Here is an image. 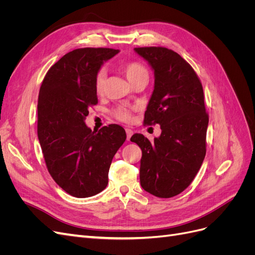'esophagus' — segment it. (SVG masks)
<instances>
[{
    "label": "esophagus",
    "mask_w": 255,
    "mask_h": 255,
    "mask_svg": "<svg viewBox=\"0 0 255 255\" xmlns=\"http://www.w3.org/2000/svg\"><path fill=\"white\" fill-rule=\"evenodd\" d=\"M126 133H127V139L129 140L130 137H132V135H133V130L130 128H126Z\"/></svg>",
    "instance_id": "esophagus-1"
}]
</instances>
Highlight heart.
I'll list each match as a JSON object with an SVG mask.
<instances>
[{
	"label": "heart",
	"mask_w": 255,
	"mask_h": 255,
	"mask_svg": "<svg viewBox=\"0 0 255 255\" xmlns=\"http://www.w3.org/2000/svg\"><path fill=\"white\" fill-rule=\"evenodd\" d=\"M122 70L125 72L128 80L130 83H134L136 80L142 76H148V70L142 66L140 63H137V61H128V63L125 64L122 67ZM105 80H106V71L105 69H100L96 75L95 80V88L98 94H101L105 86ZM114 116L117 119L122 121H129L132 119V114L128 107L125 105H120L113 111Z\"/></svg>",
	"instance_id": "1"
}]
</instances>
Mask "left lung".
<instances>
[{"mask_svg": "<svg viewBox=\"0 0 255 255\" xmlns=\"http://www.w3.org/2000/svg\"><path fill=\"white\" fill-rule=\"evenodd\" d=\"M154 71V90L144 125H159L161 134L150 141L134 134L140 146V185L158 198L181 194L195 179L206 153L208 115L202 84L176 52L161 47L135 48Z\"/></svg>", "mask_w": 255, "mask_h": 255, "instance_id": "left-lung-1", "label": "left lung"}]
</instances>
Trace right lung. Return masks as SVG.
<instances>
[{
	"label": "right lung",
	"mask_w": 255,
	"mask_h": 255,
	"mask_svg": "<svg viewBox=\"0 0 255 255\" xmlns=\"http://www.w3.org/2000/svg\"><path fill=\"white\" fill-rule=\"evenodd\" d=\"M119 50L84 48L67 53L45 74L38 97L37 133L48 170L75 198L106 188L113 157L127 139L110 125L91 130L85 119L98 103L95 80L104 61Z\"/></svg>",
	"instance_id": "1"
}]
</instances>
